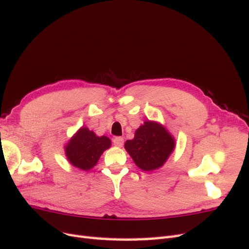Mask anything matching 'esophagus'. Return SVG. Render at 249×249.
<instances>
[{
	"mask_svg": "<svg viewBox=\"0 0 249 249\" xmlns=\"http://www.w3.org/2000/svg\"><path fill=\"white\" fill-rule=\"evenodd\" d=\"M113 143H114V145L117 147H122L124 145V138L122 137H115L113 139Z\"/></svg>",
	"mask_w": 249,
	"mask_h": 249,
	"instance_id": "obj_1",
	"label": "esophagus"
}]
</instances>
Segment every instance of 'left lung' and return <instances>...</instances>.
Instances as JSON below:
<instances>
[{"mask_svg":"<svg viewBox=\"0 0 249 249\" xmlns=\"http://www.w3.org/2000/svg\"><path fill=\"white\" fill-rule=\"evenodd\" d=\"M124 148L134 163L143 171L161 168L176 148V139L162 124L145 120L126 140Z\"/></svg>","mask_w":249,"mask_h":249,"instance_id":"8db88e82","label":"left lung"}]
</instances>
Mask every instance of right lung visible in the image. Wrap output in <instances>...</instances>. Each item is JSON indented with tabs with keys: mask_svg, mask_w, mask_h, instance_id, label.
<instances>
[{
	"mask_svg": "<svg viewBox=\"0 0 249 249\" xmlns=\"http://www.w3.org/2000/svg\"><path fill=\"white\" fill-rule=\"evenodd\" d=\"M107 136H97L86 126H81L64 145L66 159L73 167L88 171L99 162L105 150L110 148Z\"/></svg>",
	"mask_w": 249,
	"mask_h": 249,
	"instance_id": "right-lung-1",
	"label": "right lung"
}]
</instances>
